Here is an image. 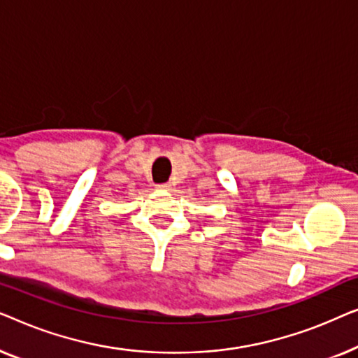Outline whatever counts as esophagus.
<instances>
[{"instance_id": "esophagus-1", "label": "esophagus", "mask_w": 358, "mask_h": 358, "mask_svg": "<svg viewBox=\"0 0 358 358\" xmlns=\"http://www.w3.org/2000/svg\"><path fill=\"white\" fill-rule=\"evenodd\" d=\"M155 188H157V189H164V191H167V189H170V185H169V183H162V185H155Z\"/></svg>"}]
</instances>
